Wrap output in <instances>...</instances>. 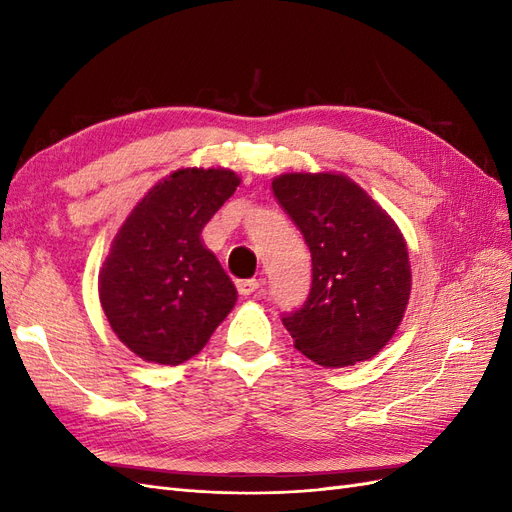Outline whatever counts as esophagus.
Returning a JSON list of instances; mask_svg holds the SVG:
<instances>
[{
  "label": "esophagus",
  "mask_w": 512,
  "mask_h": 512,
  "mask_svg": "<svg viewBox=\"0 0 512 512\" xmlns=\"http://www.w3.org/2000/svg\"><path fill=\"white\" fill-rule=\"evenodd\" d=\"M235 286H237V290H239V294H243V297H247V294H252V292H256L258 290V286H260V282L258 280H237L235 282Z\"/></svg>",
  "instance_id": "esophagus-1"
}]
</instances>
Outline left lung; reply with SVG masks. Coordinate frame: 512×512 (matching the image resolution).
Instances as JSON below:
<instances>
[{
  "label": "left lung",
  "instance_id": "left-lung-1",
  "mask_svg": "<svg viewBox=\"0 0 512 512\" xmlns=\"http://www.w3.org/2000/svg\"><path fill=\"white\" fill-rule=\"evenodd\" d=\"M271 188L312 252L307 299L282 314L294 346L322 367L371 359L408 305L412 275L404 237L344 175L290 173Z\"/></svg>",
  "mask_w": 512,
  "mask_h": 512
}]
</instances>
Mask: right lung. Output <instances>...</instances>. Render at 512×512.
<instances>
[{
    "label": "right lung",
    "mask_w": 512,
    "mask_h": 512,
    "mask_svg": "<svg viewBox=\"0 0 512 512\" xmlns=\"http://www.w3.org/2000/svg\"><path fill=\"white\" fill-rule=\"evenodd\" d=\"M239 177L183 168L134 207L100 273V303L134 354L179 365L203 350L237 301V290L200 232Z\"/></svg>",
    "instance_id": "add662e5"
}]
</instances>
